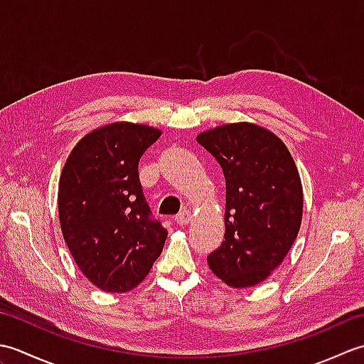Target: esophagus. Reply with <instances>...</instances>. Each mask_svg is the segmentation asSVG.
<instances>
[{
    "label": "esophagus",
    "instance_id": "34e87169",
    "mask_svg": "<svg viewBox=\"0 0 364 364\" xmlns=\"http://www.w3.org/2000/svg\"><path fill=\"white\" fill-rule=\"evenodd\" d=\"M191 220H192V213L189 210H184L175 215V222L178 225H188Z\"/></svg>",
    "mask_w": 364,
    "mask_h": 364
}]
</instances>
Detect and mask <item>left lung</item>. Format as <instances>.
Masks as SVG:
<instances>
[{
  "label": "left lung",
  "instance_id": "obj_1",
  "mask_svg": "<svg viewBox=\"0 0 364 364\" xmlns=\"http://www.w3.org/2000/svg\"><path fill=\"white\" fill-rule=\"evenodd\" d=\"M197 142L218 159L227 184L225 235L208 266L231 288H252L282 264L297 237V166L280 137L250 122L203 131Z\"/></svg>",
  "mask_w": 364,
  "mask_h": 364
}]
</instances>
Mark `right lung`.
<instances>
[{
    "label": "right lung",
    "mask_w": 364,
    "mask_h": 364,
    "mask_svg": "<svg viewBox=\"0 0 364 364\" xmlns=\"http://www.w3.org/2000/svg\"><path fill=\"white\" fill-rule=\"evenodd\" d=\"M161 129L114 122L73 146L59 178V222L68 250L92 284L134 289L164 247L167 230L150 219L139 159Z\"/></svg>",
    "instance_id": "obj_1"
}]
</instances>
